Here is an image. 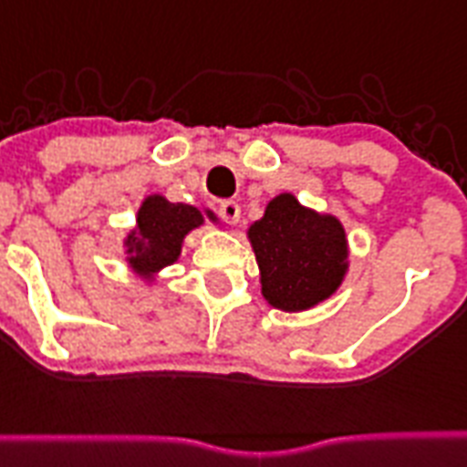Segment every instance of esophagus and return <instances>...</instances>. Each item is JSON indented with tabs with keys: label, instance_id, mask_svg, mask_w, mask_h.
I'll list each match as a JSON object with an SVG mask.
<instances>
[{
	"label": "esophagus",
	"instance_id": "1",
	"mask_svg": "<svg viewBox=\"0 0 467 467\" xmlns=\"http://www.w3.org/2000/svg\"><path fill=\"white\" fill-rule=\"evenodd\" d=\"M218 215L225 220L227 225H237V220H240V205L234 203V201H225V203H220Z\"/></svg>",
	"mask_w": 467,
	"mask_h": 467
}]
</instances>
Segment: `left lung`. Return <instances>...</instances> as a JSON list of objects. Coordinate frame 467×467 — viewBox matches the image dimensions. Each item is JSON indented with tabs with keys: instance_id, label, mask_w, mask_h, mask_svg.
<instances>
[{
	"instance_id": "left-lung-1",
	"label": "left lung",
	"mask_w": 467,
	"mask_h": 467,
	"mask_svg": "<svg viewBox=\"0 0 467 467\" xmlns=\"http://www.w3.org/2000/svg\"><path fill=\"white\" fill-rule=\"evenodd\" d=\"M259 264L262 296L271 307L306 312L339 291L348 274V240L341 220L278 193L247 230Z\"/></svg>"
}]
</instances>
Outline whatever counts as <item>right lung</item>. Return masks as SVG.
Returning <instances> with one entry per match:
<instances>
[{
	"label": "right lung",
	"instance_id": "add662e5",
	"mask_svg": "<svg viewBox=\"0 0 467 467\" xmlns=\"http://www.w3.org/2000/svg\"><path fill=\"white\" fill-rule=\"evenodd\" d=\"M211 220L218 225V215L211 208H196L189 203H171L161 193L142 198L135 225L123 237L126 266L145 285H155L167 266L179 262L186 234Z\"/></svg>",
	"mask_w": 467,
	"mask_h": 467
}]
</instances>
